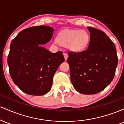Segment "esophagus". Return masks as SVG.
Returning a JSON list of instances; mask_svg holds the SVG:
<instances>
[{"mask_svg":"<svg viewBox=\"0 0 124 124\" xmlns=\"http://www.w3.org/2000/svg\"><path fill=\"white\" fill-rule=\"evenodd\" d=\"M63 55H64V58H65V61H66L67 59H68V54H67L66 53H63Z\"/></svg>","mask_w":124,"mask_h":124,"instance_id":"obj_1","label":"esophagus"}]
</instances>
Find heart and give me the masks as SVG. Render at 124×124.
<instances>
[{"label": "heart", "mask_w": 124, "mask_h": 124, "mask_svg": "<svg viewBox=\"0 0 124 124\" xmlns=\"http://www.w3.org/2000/svg\"><path fill=\"white\" fill-rule=\"evenodd\" d=\"M56 41L60 45L75 52L85 50L90 41V35L85 30H72L61 32Z\"/></svg>", "instance_id": "heart-1"}]
</instances>
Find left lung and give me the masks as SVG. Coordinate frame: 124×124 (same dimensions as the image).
<instances>
[{
  "label": "left lung",
  "instance_id": "8db88e82",
  "mask_svg": "<svg viewBox=\"0 0 124 124\" xmlns=\"http://www.w3.org/2000/svg\"><path fill=\"white\" fill-rule=\"evenodd\" d=\"M87 28L90 34L87 49L69 51L67 61L74 88L80 93L93 94L103 90L113 80L118 56L114 44L104 32Z\"/></svg>",
  "mask_w": 124,
  "mask_h": 124
}]
</instances>
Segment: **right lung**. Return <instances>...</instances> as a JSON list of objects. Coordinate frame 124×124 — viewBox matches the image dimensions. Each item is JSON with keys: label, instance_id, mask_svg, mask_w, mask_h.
<instances>
[{"label": "right lung", "instance_id": "add662e5", "mask_svg": "<svg viewBox=\"0 0 124 124\" xmlns=\"http://www.w3.org/2000/svg\"><path fill=\"white\" fill-rule=\"evenodd\" d=\"M53 31L46 25L31 27L21 31L11 42L8 57L10 75L27 94L47 93L54 74L65 61L62 51L52 53L41 46L51 40Z\"/></svg>", "mask_w": 124, "mask_h": 124}]
</instances>
